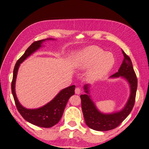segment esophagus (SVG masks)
<instances>
[{"instance_id": "34e87169", "label": "esophagus", "mask_w": 149, "mask_h": 149, "mask_svg": "<svg viewBox=\"0 0 149 149\" xmlns=\"http://www.w3.org/2000/svg\"><path fill=\"white\" fill-rule=\"evenodd\" d=\"M81 93V89L79 88V87H77V88H75V93L76 94H80V93Z\"/></svg>"}]
</instances>
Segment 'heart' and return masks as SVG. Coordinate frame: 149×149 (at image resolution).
<instances>
[{
  "label": "heart",
  "mask_w": 149,
  "mask_h": 149,
  "mask_svg": "<svg viewBox=\"0 0 149 149\" xmlns=\"http://www.w3.org/2000/svg\"><path fill=\"white\" fill-rule=\"evenodd\" d=\"M114 64V57L111 53L105 52L97 46H90L82 49L76 56L75 67L79 70L87 72L89 80L100 79L111 71Z\"/></svg>",
  "instance_id": "heart-1"
}]
</instances>
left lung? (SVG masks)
<instances>
[{"label": "left lung", "mask_w": 149, "mask_h": 149, "mask_svg": "<svg viewBox=\"0 0 149 149\" xmlns=\"http://www.w3.org/2000/svg\"><path fill=\"white\" fill-rule=\"evenodd\" d=\"M124 56L123 63L118 72L110 78H121L126 80L130 89V94L127 103L120 111L104 113L97 109L89 95L90 85L84 86L85 94L81 95L82 109L86 125L96 131H108L116 128L130 113L135 104L137 89V79L130 57L122 50Z\"/></svg>", "instance_id": "8db88e82"}]
</instances>
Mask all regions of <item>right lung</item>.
Instances as JSON below:
<instances>
[{
    "label": "right lung",
    "instance_id": "right-lung-1",
    "mask_svg": "<svg viewBox=\"0 0 149 149\" xmlns=\"http://www.w3.org/2000/svg\"><path fill=\"white\" fill-rule=\"evenodd\" d=\"M46 40H55V39L47 38L34 42L26 49L23 55L17 60L14 68L11 89L17 109L25 120L38 127L50 128L58 123L60 120L68 100L74 94L75 86H71L61 90L51 101L36 109H28L22 106L17 100L15 90L17 71L20 64L28 56L41 48L42 43Z\"/></svg>",
    "mask_w": 149,
    "mask_h": 149
}]
</instances>
